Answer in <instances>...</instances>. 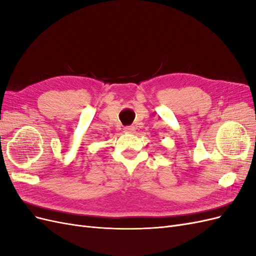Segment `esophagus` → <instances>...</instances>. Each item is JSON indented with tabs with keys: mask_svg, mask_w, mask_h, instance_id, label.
<instances>
[{
	"mask_svg": "<svg viewBox=\"0 0 256 256\" xmlns=\"http://www.w3.org/2000/svg\"><path fill=\"white\" fill-rule=\"evenodd\" d=\"M124 130H125V132H127V134H134V131H136V127H134V126H127V127L124 128Z\"/></svg>",
	"mask_w": 256,
	"mask_h": 256,
	"instance_id": "obj_1",
	"label": "esophagus"
}]
</instances>
